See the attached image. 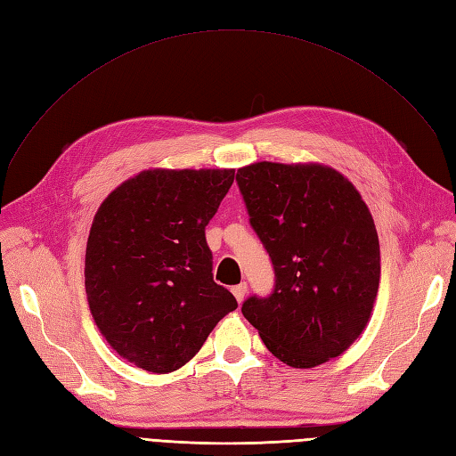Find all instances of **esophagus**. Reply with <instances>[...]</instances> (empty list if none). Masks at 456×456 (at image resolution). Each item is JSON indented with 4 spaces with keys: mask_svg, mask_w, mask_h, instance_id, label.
I'll use <instances>...</instances> for the list:
<instances>
[{
    "mask_svg": "<svg viewBox=\"0 0 456 456\" xmlns=\"http://www.w3.org/2000/svg\"><path fill=\"white\" fill-rule=\"evenodd\" d=\"M247 290H248L247 282H240V285H235V287L232 289V292H233V296H235V300H238V302H243V297L247 296Z\"/></svg>",
    "mask_w": 456,
    "mask_h": 456,
    "instance_id": "1",
    "label": "esophagus"
}]
</instances>
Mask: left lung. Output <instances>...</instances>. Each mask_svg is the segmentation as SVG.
I'll return each instance as SVG.
<instances>
[{
    "instance_id": "obj_1",
    "label": "left lung",
    "mask_w": 456,
    "mask_h": 456,
    "mask_svg": "<svg viewBox=\"0 0 456 456\" xmlns=\"http://www.w3.org/2000/svg\"><path fill=\"white\" fill-rule=\"evenodd\" d=\"M248 224L275 285L241 305L265 347L292 368L339 356L366 328L381 258L373 218L332 167L258 162L238 169Z\"/></svg>"
}]
</instances>
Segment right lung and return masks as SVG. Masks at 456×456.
I'll use <instances>...</instances> for the list:
<instances>
[{"mask_svg": "<svg viewBox=\"0 0 456 456\" xmlns=\"http://www.w3.org/2000/svg\"><path fill=\"white\" fill-rule=\"evenodd\" d=\"M233 169H152L122 183L90 228L85 285L92 317L128 362L175 371L238 307L213 281L206 240Z\"/></svg>", "mask_w": 456, "mask_h": 456, "instance_id": "right-lung-1", "label": "right lung"}]
</instances>
